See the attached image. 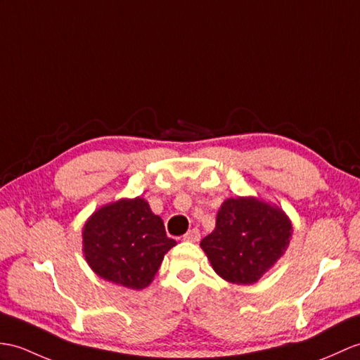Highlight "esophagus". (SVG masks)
Masks as SVG:
<instances>
[{
    "label": "esophagus",
    "instance_id": "1",
    "mask_svg": "<svg viewBox=\"0 0 360 360\" xmlns=\"http://www.w3.org/2000/svg\"><path fill=\"white\" fill-rule=\"evenodd\" d=\"M199 238H200V233L198 229H191L186 233V235H184V240H188V242H198Z\"/></svg>",
    "mask_w": 360,
    "mask_h": 360
}]
</instances>
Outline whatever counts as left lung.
I'll return each instance as SVG.
<instances>
[{"label": "left lung", "mask_w": 360, "mask_h": 360, "mask_svg": "<svg viewBox=\"0 0 360 360\" xmlns=\"http://www.w3.org/2000/svg\"><path fill=\"white\" fill-rule=\"evenodd\" d=\"M291 233V222L281 208L256 198H230L200 247L222 279L250 285L283 255Z\"/></svg>", "instance_id": "8db88e82"}]
</instances>
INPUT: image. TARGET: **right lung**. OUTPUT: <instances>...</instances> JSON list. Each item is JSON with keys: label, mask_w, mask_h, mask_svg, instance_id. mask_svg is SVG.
<instances>
[{"label": "right lung", "mask_w": 360, "mask_h": 360, "mask_svg": "<svg viewBox=\"0 0 360 360\" xmlns=\"http://www.w3.org/2000/svg\"><path fill=\"white\" fill-rule=\"evenodd\" d=\"M84 256L98 276L131 290L153 281L164 255L176 240L142 198L121 199L99 208L82 230Z\"/></svg>", "instance_id": "add662e5"}]
</instances>
